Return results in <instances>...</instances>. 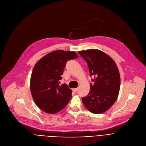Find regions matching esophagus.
I'll return each instance as SVG.
<instances>
[{"label": "esophagus", "mask_w": 146, "mask_h": 146, "mask_svg": "<svg viewBox=\"0 0 146 146\" xmlns=\"http://www.w3.org/2000/svg\"><path fill=\"white\" fill-rule=\"evenodd\" d=\"M78 88H73V89H72V90H73V92H76L78 90Z\"/></svg>", "instance_id": "34e87169"}]
</instances>
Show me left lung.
<instances>
[{
    "label": "left lung",
    "mask_w": 146,
    "mask_h": 146,
    "mask_svg": "<svg viewBox=\"0 0 146 146\" xmlns=\"http://www.w3.org/2000/svg\"><path fill=\"white\" fill-rule=\"evenodd\" d=\"M88 64L90 76H92L89 94L82 98L88 110L99 114L108 110L115 102L120 89V75L112 58L99 50L78 52Z\"/></svg>",
    "instance_id": "obj_1"
}]
</instances>
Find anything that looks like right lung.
I'll use <instances>...</instances> for the list:
<instances>
[{"label": "right lung", "mask_w": 146, "mask_h": 146, "mask_svg": "<svg viewBox=\"0 0 146 146\" xmlns=\"http://www.w3.org/2000/svg\"><path fill=\"white\" fill-rule=\"evenodd\" d=\"M78 57L74 51H52L37 61L30 79V89L35 104L48 113L64 108L72 98L66 84L59 85L67 61Z\"/></svg>", "instance_id": "right-lung-1"}]
</instances>
